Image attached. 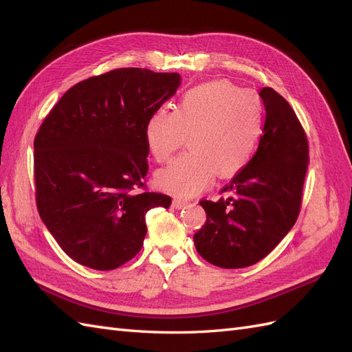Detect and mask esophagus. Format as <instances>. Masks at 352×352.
Here are the masks:
<instances>
[{
    "instance_id": "34e87169",
    "label": "esophagus",
    "mask_w": 352,
    "mask_h": 352,
    "mask_svg": "<svg viewBox=\"0 0 352 352\" xmlns=\"http://www.w3.org/2000/svg\"><path fill=\"white\" fill-rule=\"evenodd\" d=\"M186 206H188V201H185V199L175 198V199L172 201V207H173V208H177V210L184 208V207H186Z\"/></svg>"
}]
</instances>
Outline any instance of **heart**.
<instances>
[{
    "label": "heart",
    "instance_id": "heart-1",
    "mask_svg": "<svg viewBox=\"0 0 352 352\" xmlns=\"http://www.w3.org/2000/svg\"><path fill=\"white\" fill-rule=\"evenodd\" d=\"M264 129V104L257 94L229 80H211L186 91L175 110H155L144 127L148 151L164 163L189 141L188 153L158 170L155 184L177 197L206 189L214 173L230 177L248 166Z\"/></svg>",
    "mask_w": 352,
    "mask_h": 352
}]
</instances>
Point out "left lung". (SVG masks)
<instances>
[{
  "mask_svg": "<svg viewBox=\"0 0 352 352\" xmlns=\"http://www.w3.org/2000/svg\"><path fill=\"white\" fill-rule=\"evenodd\" d=\"M260 97L265 122L248 166L230 180L217 202L199 201L207 220L195 235L199 255L221 269L248 267L264 258L300 214L308 142L292 107L272 88Z\"/></svg>",
  "mask_w": 352,
  "mask_h": 352,
  "instance_id": "8db88e82",
  "label": "left lung"
}]
</instances>
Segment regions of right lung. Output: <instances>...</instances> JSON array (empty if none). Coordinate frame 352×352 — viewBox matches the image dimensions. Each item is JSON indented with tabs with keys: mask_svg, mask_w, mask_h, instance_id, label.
I'll list each match as a JSON object with an SVG mask.
<instances>
[{
	"mask_svg": "<svg viewBox=\"0 0 352 352\" xmlns=\"http://www.w3.org/2000/svg\"><path fill=\"white\" fill-rule=\"evenodd\" d=\"M179 73L127 67L72 87L35 136L36 206L72 260L113 270L140 252L145 214L172 198L136 194L148 173L144 127L173 97Z\"/></svg>",
	"mask_w": 352,
	"mask_h": 352,
	"instance_id": "1",
	"label": "right lung"
}]
</instances>
